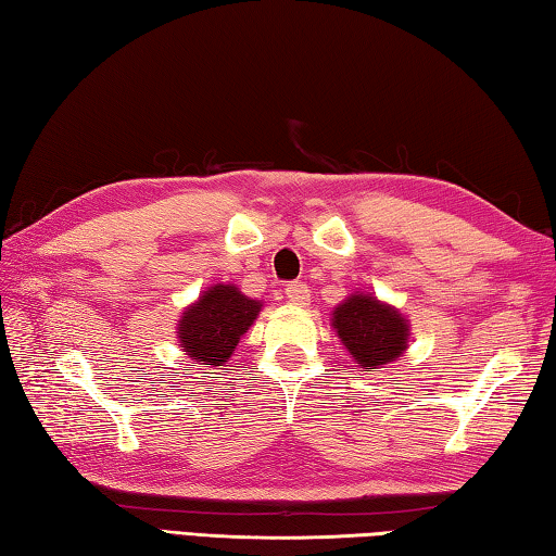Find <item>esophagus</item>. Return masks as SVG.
Segmentation results:
<instances>
[{
    "label": "esophagus",
    "mask_w": 556,
    "mask_h": 556,
    "mask_svg": "<svg viewBox=\"0 0 556 556\" xmlns=\"http://www.w3.org/2000/svg\"><path fill=\"white\" fill-rule=\"evenodd\" d=\"M286 295L290 300V305H295V307H307L309 305V290L303 283H290L286 288Z\"/></svg>",
    "instance_id": "obj_1"
}]
</instances>
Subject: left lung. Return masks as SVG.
<instances>
[{"instance_id":"obj_1","label":"left lung","mask_w":556,"mask_h":556,"mask_svg":"<svg viewBox=\"0 0 556 556\" xmlns=\"http://www.w3.org/2000/svg\"><path fill=\"white\" fill-rule=\"evenodd\" d=\"M332 327L358 368H388L410 346V319L362 290L332 309Z\"/></svg>"}]
</instances>
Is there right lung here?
Segmentation results:
<instances>
[{
	"label": "right lung",
	"instance_id": "obj_1",
	"mask_svg": "<svg viewBox=\"0 0 556 556\" xmlns=\"http://www.w3.org/2000/svg\"><path fill=\"white\" fill-rule=\"evenodd\" d=\"M263 303L243 295L233 283L204 288L192 305L182 309L175 327L185 356L202 366H224L239 339L256 323Z\"/></svg>",
	"mask_w": 556,
	"mask_h": 556
}]
</instances>
